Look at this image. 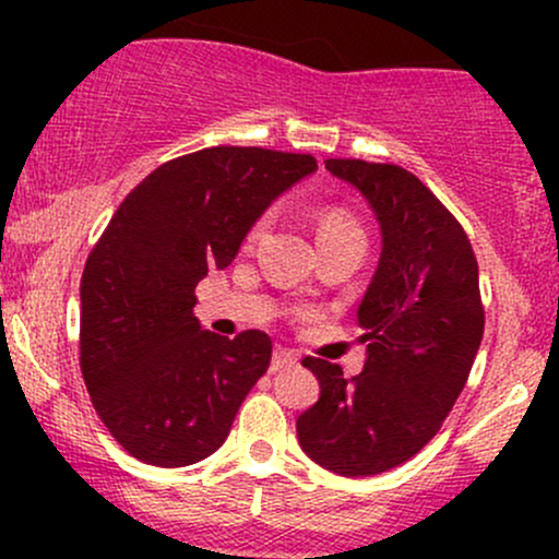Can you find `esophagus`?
<instances>
[{"instance_id": "esophagus-1", "label": "esophagus", "mask_w": 559, "mask_h": 559, "mask_svg": "<svg viewBox=\"0 0 559 559\" xmlns=\"http://www.w3.org/2000/svg\"><path fill=\"white\" fill-rule=\"evenodd\" d=\"M292 365H297V355H294L292 349H286V346H275L273 360H271V370H273V373H278V370L292 368Z\"/></svg>"}]
</instances>
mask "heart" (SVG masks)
<instances>
[{
	"mask_svg": "<svg viewBox=\"0 0 559 559\" xmlns=\"http://www.w3.org/2000/svg\"><path fill=\"white\" fill-rule=\"evenodd\" d=\"M267 223H271V217H260L258 223H254L252 228H249L247 234V241L254 243L260 239L262 234H265ZM342 236H362L360 226H357V221L352 217L349 213H344V210L333 207V210H325L323 215H320L318 221V241H325V239H342Z\"/></svg>",
	"mask_w": 559,
	"mask_h": 559,
	"instance_id": "heart-1",
	"label": "heart"
}]
</instances>
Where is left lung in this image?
<instances>
[{
	"label": "left lung",
	"instance_id": "1",
	"mask_svg": "<svg viewBox=\"0 0 559 559\" xmlns=\"http://www.w3.org/2000/svg\"><path fill=\"white\" fill-rule=\"evenodd\" d=\"M355 186L378 228L381 258L357 307L368 360L342 368L305 357L320 400L299 415V447L346 478L386 473L433 439L471 376L484 338L478 262L463 226L413 173L362 159H325Z\"/></svg>",
	"mask_w": 559,
	"mask_h": 559
}]
</instances>
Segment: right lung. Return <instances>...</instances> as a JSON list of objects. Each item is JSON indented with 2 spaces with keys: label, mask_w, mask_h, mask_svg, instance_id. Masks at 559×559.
Wrapping results in <instances>:
<instances>
[{
  "label": "right lung",
  "mask_w": 559,
  "mask_h": 559,
  "mask_svg": "<svg viewBox=\"0 0 559 559\" xmlns=\"http://www.w3.org/2000/svg\"><path fill=\"white\" fill-rule=\"evenodd\" d=\"M316 157L213 146L159 165L123 199L81 278V370L128 454L183 467L210 457L271 365L262 331L202 329L194 288L239 254L249 228Z\"/></svg>",
  "instance_id": "right-lung-1"
}]
</instances>
